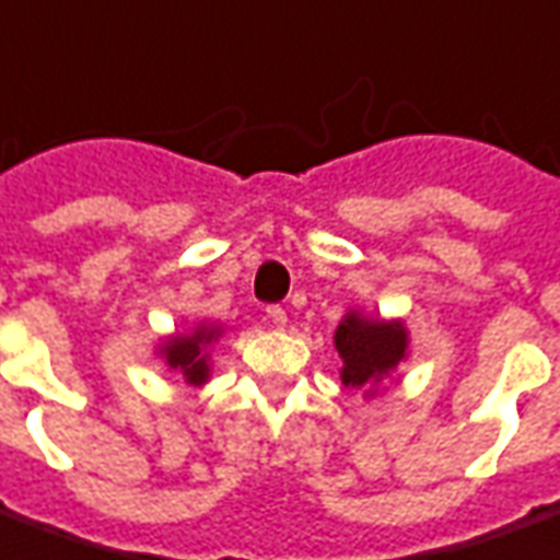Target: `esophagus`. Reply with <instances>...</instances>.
Segmentation results:
<instances>
[{"label":"esophagus","instance_id":"34e87169","mask_svg":"<svg viewBox=\"0 0 560 560\" xmlns=\"http://www.w3.org/2000/svg\"><path fill=\"white\" fill-rule=\"evenodd\" d=\"M267 319H270L272 326H284L288 323V311L281 308V305H270L267 308Z\"/></svg>","mask_w":560,"mask_h":560}]
</instances>
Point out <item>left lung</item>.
Segmentation results:
<instances>
[{
    "label": "left lung",
    "mask_w": 560,
    "mask_h": 560,
    "mask_svg": "<svg viewBox=\"0 0 560 560\" xmlns=\"http://www.w3.org/2000/svg\"><path fill=\"white\" fill-rule=\"evenodd\" d=\"M335 347L343 358L340 378L349 387H366L378 382V375L394 370L405 358L408 337L399 323H370V319L349 314L337 326Z\"/></svg>",
    "instance_id": "left-lung-1"
}]
</instances>
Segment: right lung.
Returning <instances> with one entry per match:
<instances>
[{"mask_svg":"<svg viewBox=\"0 0 560 560\" xmlns=\"http://www.w3.org/2000/svg\"><path fill=\"white\" fill-rule=\"evenodd\" d=\"M217 331H208V328H199L194 337H176L170 347H166V364L173 366V370H182L190 384H202L208 378V364H205L202 347L205 343H211V337Z\"/></svg>","mask_w":560,"mask_h":560,"instance_id":"1","label":"right lung"}]
</instances>
